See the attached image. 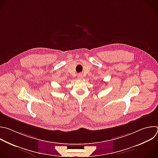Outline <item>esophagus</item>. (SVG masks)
<instances>
[{
    "mask_svg": "<svg viewBox=\"0 0 158 158\" xmlns=\"http://www.w3.org/2000/svg\"><path fill=\"white\" fill-rule=\"evenodd\" d=\"M77 78H78V79H82L84 78V76L82 74H79L77 76Z\"/></svg>",
    "mask_w": 158,
    "mask_h": 158,
    "instance_id": "1",
    "label": "esophagus"
}]
</instances>
